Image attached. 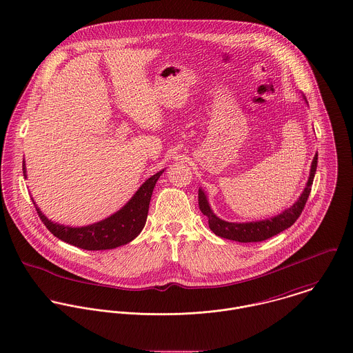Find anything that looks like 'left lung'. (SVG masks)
Wrapping results in <instances>:
<instances>
[{
	"label": "left lung",
	"mask_w": 353,
	"mask_h": 353,
	"mask_svg": "<svg viewBox=\"0 0 353 353\" xmlns=\"http://www.w3.org/2000/svg\"><path fill=\"white\" fill-rule=\"evenodd\" d=\"M318 164V154L314 156L311 170H310V178L307 182V186L304 188V192L301 199L295 202L290 209L284 210L279 216H274L272 219H266L262 221H254V223H228L221 219H219L208 205L206 197L201 189L199 190V205L202 213L208 216V224L209 228L220 238H225L235 242L242 243H250V242H262L266 241L284 230L290 228L301 216L304 209V205L308 200V196L311 193V185L314 181V175L316 171Z\"/></svg>",
	"instance_id": "1"
}]
</instances>
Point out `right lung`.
I'll return each mask as SVG.
<instances>
[{
    "mask_svg": "<svg viewBox=\"0 0 353 353\" xmlns=\"http://www.w3.org/2000/svg\"><path fill=\"white\" fill-rule=\"evenodd\" d=\"M164 170L152 175L151 178L137 190V193L132 197L121 210L111 214L110 217L101 220L99 223L87 225V227H65L50 221L41 209L35 205V209L54 236L58 239L73 245L76 248L84 250H110L118 246L126 245L133 241L144 228L150 202H151L153 188L163 174ZM23 174L26 176V165L23 163ZM35 203V202H34Z\"/></svg>",
    "mask_w": 353,
    "mask_h": 353,
    "instance_id": "right-lung-1",
    "label": "right lung"
}]
</instances>
